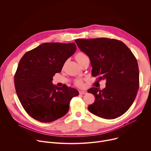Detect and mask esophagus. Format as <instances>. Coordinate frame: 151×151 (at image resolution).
Here are the masks:
<instances>
[{
	"label": "esophagus",
	"mask_w": 151,
	"mask_h": 151,
	"mask_svg": "<svg viewBox=\"0 0 151 151\" xmlns=\"http://www.w3.org/2000/svg\"><path fill=\"white\" fill-rule=\"evenodd\" d=\"M87 92L86 91H79V94H87Z\"/></svg>",
	"instance_id": "34e87169"
}]
</instances>
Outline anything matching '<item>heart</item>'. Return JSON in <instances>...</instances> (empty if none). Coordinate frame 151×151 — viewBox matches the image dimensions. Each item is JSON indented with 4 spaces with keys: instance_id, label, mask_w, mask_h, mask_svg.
I'll list each match as a JSON object with an SVG mask.
<instances>
[{
    "instance_id": "1",
    "label": "heart",
    "mask_w": 151,
    "mask_h": 151,
    "mask_svg": "<svg viewBox=\"0 0 151 151\" xmlns=\"http://www.w3.org/2000/svg\"><path fill=\"white\" fill-rule=\"evenodd\" d=\"M84 56H85V55H84L83 53L82 52H78V54H76V55H75V58L76 60L77 61H78L79 60H81L82 57H83ZM75 84L78 86V87H82L83 85V82L82 81L81 79H77L75 81Z\"/></svg>"
}]
</instances>
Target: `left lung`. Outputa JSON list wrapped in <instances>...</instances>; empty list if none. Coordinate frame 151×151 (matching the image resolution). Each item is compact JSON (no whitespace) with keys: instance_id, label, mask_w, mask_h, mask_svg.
<instances>
[{"instance_id":"1","label":"left lung","mask_w":151,"mask_h":151,"mask_svg":"<svg viewBox=\"0 0 151 151\" xmlns=\"http://www.w3.org/2000/svg\"><path fill=\"white\" fill-rule=\"evenodd\" d=\"M91 61L92 75L106 81L100 90H88L95 101L88 109L102 118L115 119L125 114L133 103L139 87L137 60L131 50L119 40L105 37L75 40Z\"/></svg>"}]
</instances>
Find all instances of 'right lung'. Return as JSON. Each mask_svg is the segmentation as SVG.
<instances>
[{
  "label": "right lung",
  "mask_w": 151,
  "mask_h": 151,
  "mask_svg": "<svg viewBox=\"0 0 151 151\" xmlns=\"http://www.w3.org/2000/svg\"><path fill=\"white\" fill-rule=\"evenodd\" d=\"M75 43H44L21 58L14 76L18 99L26 112L42 122H51L65 115L77 90L55 86L52 77L61 71L75 52Z\"/></svg>",
  "instance_id": "obj_1"
}]
</instances>
